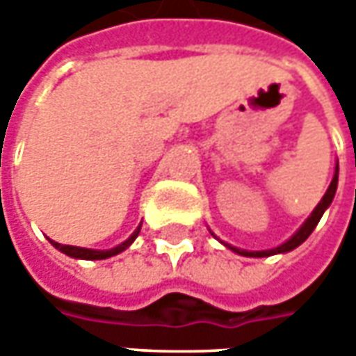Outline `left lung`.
<instances>
[{
	"label": "left lung",
	"mask_w": 356,
	"mask_h": 356,
	"mask_svg": "<svg viewBox=\"0 0 356 356\" xmlns=\"http://www.w3.org/2000/svg\"><path fill=\"white\" fill-rule=\"evenodd\" d=\"M337 184H339V162L335 164V174H333V180H331V184H329V188H327V192H325V196L321 198V202L315 206V210L311 212V216H309L307 220L303 222V226L299 227L297 232H295L291 238L287 239V241H283L281 245H277V248H271V250H261V252H250V250H239V248H236V245H229V243H226V241H222L224 245H226L227 250H232L234 253H238V255H243V257H269V255H277V253H287L291 252V250H295V248H299L305 239L311 236V232L317 227V224H319V220L323 218V213H325V210L331 206V202H333V198H335V192H337ZM213 236V232H210ZM216 238V236H213Z\"/></svg>",
	"instance_id": "8db88e82"
}]
</instances>
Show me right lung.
Returning <instances> with one entry per match:
<instances>
[{
  "instance_id": "add662e5",
  "label": "right lung",
  "mask_w": 356,
  "mask_h": 356,
  "mask_svg": "<svg viewBox=\"0 0 356 356\" xmlns=\"http://www.w3.org/2000/svg\"><path fill=\"white\" fill-rule=\"evenodd\" d=\"M140 226H143V224H140ZM140 226L132 232V236H130L129 239H124L122 243H118V245L111 248V250H89V248H76V245H63V243H57V241H53V239H49V241H51L53 248H57L59 252H63L65 255H69V257H75V259H108V257L118 255V253L124 252L127 248L132 245V241L138 238V234H140Z\"/></svg>"
}]
</instances>
